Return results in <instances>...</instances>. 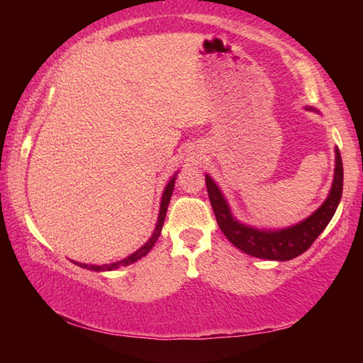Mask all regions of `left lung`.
Returning a JSON list of instances; mask_svg holds the SVG:
<instances>
[{
  "instance_id": "obj_1",
  "label": "left lung",
  "mask_w": 363,
  "mask_h": 363,
  "mask_svg": "<svg viewBox=\"0 0 363 363\" xmlns=\"http://www.w3.org/2000/svg\"><path fill=\"white\" fill-rule=\"evenodd\" d=\"M306 110L315 108L306 107ZM335 177L327 200L309 218L279 230L256 229V227L242 224L240 220H237L233 218L218 184L206 174L208 196H210L214 216H216L218 224L227 240L233 247L242 250L243 253L270 261H290L309 250L311 245L315 242V238L320 235L333 218L342 195V160L340 149H335Z\"/></svg>"
}]
</instances>
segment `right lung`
<instances>
[{
	"instance_id": "right-lung-1",
	"label": "right lung",
	"mask_w": 363,
	"mask_h": 363,
	"mask_svg": "<svg viewBox=\"0 0 363 363\" xmlns=\"http://www.w3.org/2000/svg\"><path fill=\"white\" fill-rule=\"evenodd\" d=\"M174 181H176V174L171 177L169 182L167 184V187L163 190V195H162V203H160V213H158V220H157V225H155V230H153L152 237L149 238V242L144 243L143 247H140L138 251H134L133 255H130L125 259H121L118 262H112V264H104V266H94V264H83V262H75L77 266L79 267H84V269H89V270H96V272H104V270H115L121 266H130V264L136 262L140 257H144L149 251L153 248V245L158 240L160 233H162V227L164 223V216H167V210H168V205H169V199H171V194H173V189H174Z\"/></svg>"
}]
</instances>
